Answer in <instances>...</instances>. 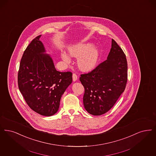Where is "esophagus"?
Masks as SVG:
<instances>
[{"label": "esophagus", "mask_w": 156, "mask_h": 156, "mask_svg": "<svg viewBox=\"0 0 156 156\" xmlns=\"http://www.w3.org/2000/svg\"><path fill=\"white\" fill-rule=\"evenodd\" d=\"M77 79H78L77 75L74 73V74H73V81H76L77 80Z\"/></svg>", "instance_id": "obj_1"}]
</instances>
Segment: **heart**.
<instances>
[{
	"label": "heart",
	"instance_id": "heart-1",
	"mask_svg": "<svg viewBox=\"0 0 156 156\" xmlns=\"http://www.w3.org/2000/svg\"><path fill=\"white\" fill-rule=\"evenodd\" d=\"M69 55L78 58L77 64L79 68L84 71L94 69L98 62L99 50L94 46L92 43H83L74 45L69 49ZM62 58L66 62H70V58L66 53H62Z\"/></svg>",
	"mask_w": 156,
	"mask_h": 156
}]
</instances>
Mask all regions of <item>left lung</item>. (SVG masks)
Instances as JSON below:
<instances>
[{"mask_svg": "<svg viewBox=\"0 0 156 156\" xmlns=\"http://www.w3.org/2000/svg\"><path fill=\"white\" fill-rule=\"evenodd\" d=\"M127 69L125 53L112 39L107 60L90 73L81 74L80 78L85 89L83 102L87 112L100 115L112 108L124 91Z\"/></svg>", "mask_w": 156, "mask_h": 156, "instance_id": "obj_1", "label": "left lung"}]
</instances>
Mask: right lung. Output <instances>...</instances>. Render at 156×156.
Returning <instances> with one entry per match:
<instances>
[{
    "mask_svg": "<svg viewBox=\"0 0 156 156\" xmlns=\"http://www.w3.org/2000/svg\"><path fill=\"white\" fill-rule=\"evenodd\" d=\"M41 35L34 38L22 56L18 85L26 103L32 110L44 116L57 112L66 89L72 83V73L56 70L50 55L46 53Z\"/></svg>",
    "mask_w": 156,
    "mask_h": 156,
    "instance_id": "right-lung-1",
    "label": "right lung"
}]
</instances>
